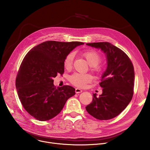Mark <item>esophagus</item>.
<instances>
[{
    "label": "esophagus",
    "instance_id": "34e87169",
    "mask_svg": "<svg viewBox=\"0 0 150 150\" xmlns=\"http://www.w3.org/2000/svg\"><path fill=\"white\" fill-rule=\"evenodd\" d=\"M82 90H81V89L79 88H75V93L76 94H78V93H82Z\"/></svg>",
    "mask_w": 150,
    "mask_h": 150
}]
</instances>
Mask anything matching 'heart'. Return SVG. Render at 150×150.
Listing matches in <instances>:
<instances>
[{"mask_svg": "<svg viewBox=\"0 0 150 150\" xmlns=\"http://www.w3.org/2000/svg\"><path fill=\"white\" fill-rule=\"evenodd\" d=\"M82 56L87 60V62L90 65L91 71L95 72H99L100 67L98 63L101 60V57L100 54L94 50H88L82 53ZM74 57V53H69L67 55L63 60V67L65 69L69 70L71 69ZM69 81L74 85L79 88L85 87L87 83L91 82L93 80V76L90 74H82L75 73L71 75L69 78Z\"/></svg>", "mask_w": 150, "mask_h": 150, "instance_id": "b5f03b06", "label": "heart"}]
</instances>
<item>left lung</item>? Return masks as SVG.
<instances>
[{"mask_svg":"<svg viewBox=\"0 0 150 150\" xmlns=\"http://www.w3.org/2000/svg\"><path fill=\"white\" fill-rule=\"evenodd\" d=\"M87 45L103 51L108 67L100 83L102 94L97 97L94 94L92 102L85 108L97 119H111L119 115L132 98L135 79L133 64L123 51L109 42H91Z\"/></svg>","mask_w":150,"mask_h":150,"instance_id":"1","label":"left lung"}]
</instances>
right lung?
<instances>
[{"label":"right lung","mask_w":150,"mask_h":150,"mask_svg":"<svg viewBox=\"0 0 150 150\" xmlns=\"http://www.w3.org/2000/svg\"><path fill=\"white\" fill-rule=\"evenodd\" d=\"M79 41H46L34 47L21 63L16 88L25 110L40 121L50 120L62 110L68 98L75 95L69 85L56 87L53 78L64 73L63 60Z\"/></svg>","instance_id":"1"}]
</instances>
